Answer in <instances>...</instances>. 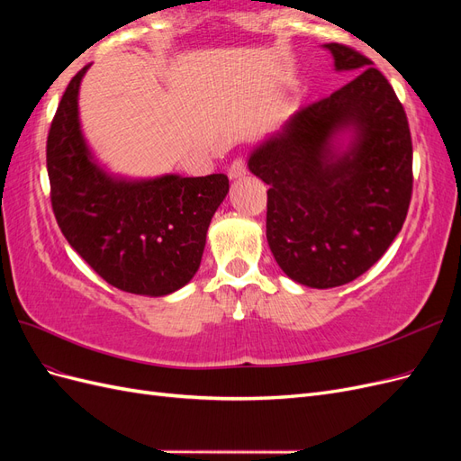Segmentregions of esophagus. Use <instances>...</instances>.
Returning a JSON list of instances; mask_svg holds the SVG:
<instances>
[{"label":"esophagus","mask_w":461,"mask_h":461,"mask_svg":"<svg viewBox=\"0 0 461 461\" xmlns=\"http://www.w3.org/2000/svg\"><path fill=\"white\" fill-rule=\"evenodd\" d=\"M246 173H248L246 161H244L242 158H236V159L230 163V167H229V176H230L232 180H236V178L246 176Z\"/></svg>","instance_id":"34e87169"}]
</instances>
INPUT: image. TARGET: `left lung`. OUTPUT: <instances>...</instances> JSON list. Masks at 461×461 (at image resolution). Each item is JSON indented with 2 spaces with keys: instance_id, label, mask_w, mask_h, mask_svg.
Returning a JSON list of instances; mask_svg holds the SVG:
<instances>
[{
  "instance_id": "obj_1",
  "label": "left lung",
  "mask_w": 461,
  "mask_h": 461,
  "mask_svg": "<svg viewBox=\"0 0 461 461\" xmlns=\"http://www.w3.org/2000/svg\"><path fill=\"white\" fill-rule=\"evenodd\" d=\"M323 48L356 78L300 109L248 159L269 185L267 242L278 267L310 288L352 283L379 261L413 188L411 134L393 86L359 51Z\"/></svg>"
}]
</instances>
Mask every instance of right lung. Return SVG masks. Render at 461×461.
I'll use <instances>...</instances> for the list:
<instances>
[{
  "label": "right lung",
  "mask_w": 461,
  "mask_h": 461,
  "mask_svg": "<svg viewBox=\"0 0 461 461\" xmlns=\"http://www.w3.org/2000/svg\"><path fill=\"white\" fill-rule=\"evenodd\" d=\"M86 71L88 65L68 82L48 134L55 219L67 242L105 283L131 294L167 296L196 275L229 178L109 175L80 131L78 88Z\"/></svg>",
  "instance_id": "add662e5"
}]
</instances>
